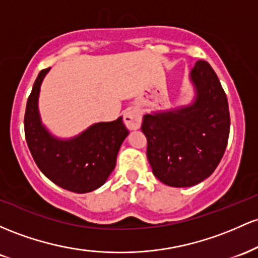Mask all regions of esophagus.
<instances>
[{"mask_svg": "<svg viewBox=\"0 0 258 258\" xmlns=\"http://www.w3.org/2000/svg\"><path fill=\"white\" fill-rule=\"evenodd\" d=\"M124 124L129 130H137L141 125V113L138 108H129L124 113Z\"/></svg>", "mask_w": 258, "mask_h": 258, "instance_id": "34e87169", "label": "esophagus"}]
</instances>
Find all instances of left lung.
I'll use <instances>...</instances> for the list:
<instances>
[{"instance_id":"1","label":"left lung","mask_w":258,"mask_h":258,"mask_svg":"<svg viewBox=\"0 0 258 258\" xmlns=\"http://www.w3.org/2000/svg\"><path fill=\"white\" fill-rule=\"evenodd\" d=\"M190 75L198 90L195 102L144 115L141 124L153 174L175 187L192 186L212 174L229 138L227 95L212 67L200 59Z\"/></svg>"}]
</instances>
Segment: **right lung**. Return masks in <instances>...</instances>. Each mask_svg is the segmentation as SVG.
<instances>
[{"label": "right lung", "mask_w": 258, "mask_h": 258, "mask_svg": "<svg viewBox=\"0 0 258 258\" xmlns=\"http://www.w3.org/2000/svg\"><path fill=\"white\" fill-rule=\"evenodd\" d=\"M50 68L42 69L29 95L24 115L25 140L39 169L54 184L84 194L97 189L115 167L128 129L123 119L96 123L72 140L51 137L41 125L37 109L40 85Z\"/></svg>", "instance_id": "1"}]
</instances>
